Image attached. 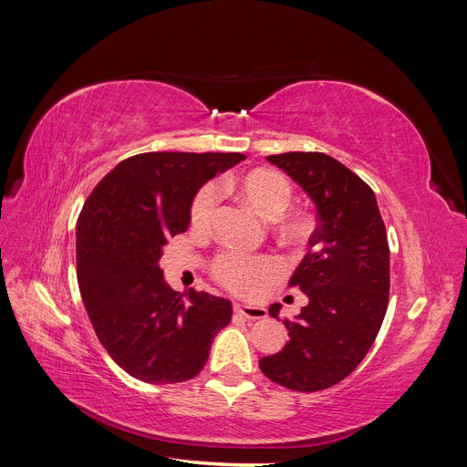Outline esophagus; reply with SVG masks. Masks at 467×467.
Masks as SVG:
<instances>
[{"instance_id": "34e87169", "label": "esophagus", "mask_w": 467, "mask_h": 467, "mask_svg": "<svg viewBox=\"0 0 467 467\" xmlns=\"http://www.w3.org/2000/svg\"><path fill=\"white\" fill-rule=\"evenodd\" d=\"M234 312L237 316H244L247 319H263L266 316V309L259 306H245V304H234Z\"/></svg>"}]
</instances>
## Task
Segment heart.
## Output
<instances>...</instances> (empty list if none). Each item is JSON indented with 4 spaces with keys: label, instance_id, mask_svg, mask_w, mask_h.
<instances>
[{
    "label": "heart",
    "instance_id": "b5f03b06",
    "mask_svg": "<svg viewBox=\"0 0 467 467\" xmlns=\"http://www.w3.org/2000/svg\"><path fill=\"white\" fill-rule=\"evenodd\" d=\"M237 201L265 218H273V230L282 242L300 247L314 234V218L302 208H286L292 196L290 181L275 169L255 167L223 181ZM216 212V192L210 185L194 194L191 204V223L194 230L208 232ZM212 273L225 288L239 294H255L266 282L280 275L273 257H245L237 253H222L212 263Z\"/></svg>",
    "mask_w": 467,
    "mask_h": 467
}]
</instances>
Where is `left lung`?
Here are the masks:
<instances>
[{
	"label": "left lung",
	"mask_w": 467,
	"mask_h": 467,
	"mask_svg": "<svg viewBox=\"0 0 467 467\" xmlns=\"http://www.w3.org/2000/svg\"><path fill=\"white\" fill-rule=\"evenodd\" d=\"M306 191L317 228L290 286L307 296L285 319L288 343L259 360L261 372L294 391L327 389L366 357L389 300V245L374 191L327 153L288 151L266 158ZM280 304L268 307L278 319Z\"/></svg>",
	"instance_id": "left-lung-1"
}]
</instances>
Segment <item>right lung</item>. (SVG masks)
<instances>
[{"instance_id": "add662e5", "label": "right lung", "mask_w": 467, "mask_h": 467, "mask_svg": "<svg viewBox=\"0 0 467 467\" xmlns=\"http://www.w3.org/2000/svg\"><path fill=\"white\" fill-rule=\"evenodd\" d=\"M244 153L150 151L120 161L93 189L76 230L78 285L99 341L122 370L148 384L199 374L232 302L175 292L160 259L169 237L187 232L206 181Z\"/></svg>"}]
</instances>
